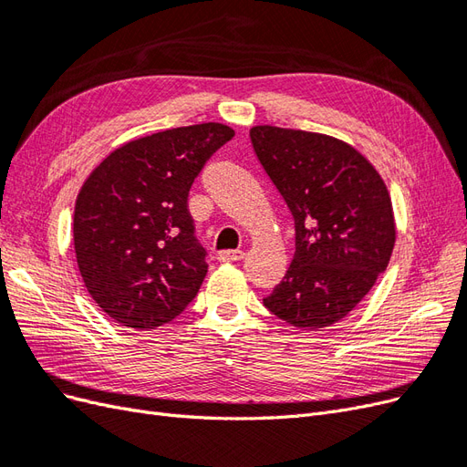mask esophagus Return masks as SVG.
<instances>
[{"label":"esophagus","mask_w":467,"mask_h":467,"mask_svg":"<svg viewBox=\"0 0 467 467\" xmlns=\"http://www.w3.org/2000/svg\"><path fill=\"white\" fill-rule=\"evenodd\" d=\"M245 253L239 249H228V251H220L218 253V261L222 263H234V261H242Z\"/></svg>","instance_id":"esophagus-1"}]
</instances>
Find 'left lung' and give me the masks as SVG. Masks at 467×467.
I'll use <instances>...</instances> for the list:
<instances>
[{"label":"left lung","instance_id":"1","mask_svg":"<svg viewBox=\"0 0 467 467\" xmlns=\"http://www.w3.org/2000/svg\"><path fill=\"white\" fill-rule=\"evenodd\" d=\"M251 144L294 216L296 251L268 312L298 329L341 321L386 271L395 245L384 179L327 134L253 126Z\"/></svg>","mask_w":467,"mask_h":467}]
</instances>
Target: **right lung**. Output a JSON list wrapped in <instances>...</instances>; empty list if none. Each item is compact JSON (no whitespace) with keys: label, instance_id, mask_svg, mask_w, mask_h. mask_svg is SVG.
Instances as JSON below:
<instances>
[{"label":"right lung","instance_id":"1","mask_svg":"<svg viewBox=\"0 0 467 467\" xmlns=\"http://www.w3.org/2000/svg\"><path fill=\"white\" fill-rule=\"evenodd\" d=\"M234 134L225 124L202 122L138 138L110 151L83 182L74 210L76 259L109 317L155 329L199 292L208 265L189 191Z\"/></svg>","mask_w":467,"mask_h":467}]
</instances>
